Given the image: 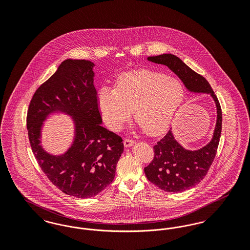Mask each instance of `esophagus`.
I'll list each match as a JSON object with an SVG mask.
<instances>
[{
	"label": "esophagus",
	"mask_w": 250,
	"mask_h": 250,
	"mask_svg": "<svg viewBox=\"0 0 250 250\" xmlns=\"http://www.w3.org/2000/svg\"><path fill=\"white\" fill-rule=\"evenodd\" d=\"M134 143H135V142H134L133 140H130V139H125V140L124 141L125 147H130Z\"/></svg>",
	"instance_id": "esophagus-1"
}]
</instances>
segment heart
<instances>
[{"label":"heart","mask_w":250,"mask_h":250,"mask_svg":"<svg viewBox=\"0 0 250 250\" xmlns=\"http://www.w3.org/2000/svg\"><path fill=\"white\" fill-rule=\"evenodd\" d=\"M184 97L179 80L143 69L120 76L115 89H101L98 104L111 129L120 130L135 109L136 121L147 134L156 136L168 128Z\"/></svg>","instance_id":"heart-1"}]
</instances>
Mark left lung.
I'll return each mask as SVG.
<instances>
[{"label":"left lung","instance_id":"obj_1","mask_svg":"<svg viewBox=\"0 0 250 250\" xmlns=\"http://www.w3.org/2000/svg\"><path fill=\"white\" fill-rule=\"evenodd\" d=\"M147 60L167 66L178 76L189 92L209 94L216 107V123L210 143L199 150H188L174 139L170 128L166 136L154 146V159L144 167L147 179L160 189L183 192L199 184L214 161L222 129L221 107L209 83L177 56L167 53L148 57Z\"/></svg>","mask_w":250,"mask_h":250}]
</instances>
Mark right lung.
Wrapping results in <instances>:
<instances>
[{"instance_id": "1", "label": "right lung", "mask_w": 250, "mask_h": 250, "mask_svg": "<svg viewBox=\"0 0 250 250\" xmlns=\"http://www.w3.org/2000/svg\"><path fill=\"white\" fill-rule=\"evenodd\" d=\"M94 66L87 60L63 61L36 90L27 113L31 147L43 172L60 190L80 199L92 198L107 188L124 152L122 138L101 125ZM53 113L70 116L75 128L72 146L57 156L41 145L42 123Z\"/></svg>"}]
</instances>
